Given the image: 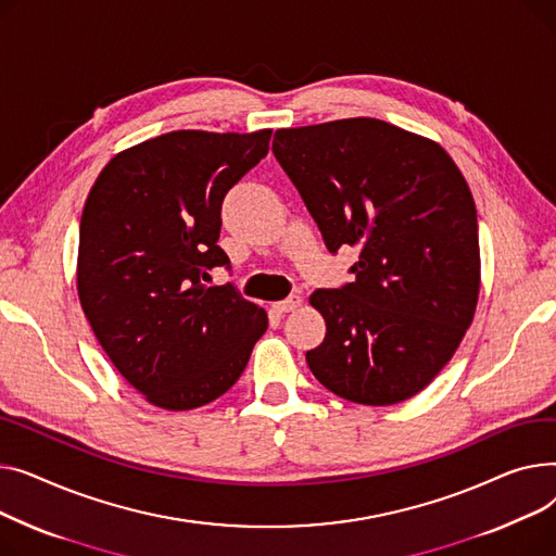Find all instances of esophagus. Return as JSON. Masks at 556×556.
Segmentation results:
<instances>
[{
  "mask_svg": "<svg viewBox=\"0 0 556 556\" xmlns=\"http://www.w3.org/2000/svg\"><path fill=\"white\" fill-rule=\"evenodd\" d=\"M301 303H303L301 296H289V299H285V301H280V303H274V309H276L278 314H287V312L299 309Z\"/></svg>",
  "mask_w": 556,
  "mask_h": 556,
  "instance_id": "obj_1",
  "label": "esophagus"
}]
</instances>
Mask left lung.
Returning <instances> with one entry per match:
<instances>
[{
	"label": "left lung",
	"mask_w": 556,
	"mask_h": 556,
	"mask_svg": "<svg viewBox=\"0 0 556 556\" xmlns=\"http://www.w3.org/2000/svg\"><path fill=\"white\" fill-rule=\"evenodd\" d=\"M274 154L330 253L356 247L352 282L309 303L328 334L305 354L334 395L390 406L448 364L480 291L478 215L453 159L379 118L278 129Z\"/></svg>",
	"instance_id": "obj_1"
}]
</instances>
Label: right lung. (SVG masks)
<instances>
[{
    "label": "right lung",
    "mask_w": 556,
    "mask_h": 556,
    "mask_svg": "<svg viewBox=\"0 0 556 556\" xmlns=\"http://www.w3.org/2000/svg\"><path fill=\"white\" fill-rule=\"evenodd\" d=\"M271 129H179L116 154L80 219L78 296L116 370L166 410L204 406L244 372L267 312L236 287L217 244L222 202L269 152Z\"/></svg>",
    "instance_id": "right-lung-1"
}]
</instances>
